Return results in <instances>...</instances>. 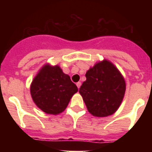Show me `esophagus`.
I'll use <instances>...</instances> for the list:
<instances>
[{"label": "esophagus", "mask_w": 152, "mask_h": 152, "mask_svg": "<svg viewBox=\"0 0 152 152\" xmlns=\"http://www.w3.org/2000/svg\"><path fill=\"white\" fill-rule=\"evenodd\" d=\"M76 85H77V88H80V85H81V83L80 82H77V83H76Z\"/></svg>", "instance_id": "34e87169"}]
</instances>
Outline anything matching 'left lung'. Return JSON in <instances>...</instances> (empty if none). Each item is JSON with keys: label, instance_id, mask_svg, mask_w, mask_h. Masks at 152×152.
<instances>
[{"label": "left lung", "instance_id": "left-lung-1", "mask_svg": "<svg viewBox=\"0 0 152 152\" xmlns=\"http://www.w3.org/2000/svg\"><path fill=\"white\" fill-rule=\"evenodd\" d=\"M86 80L79 89L88 112L96 117L110 116L121 105L126 80L110 61L103 59L86 72Z\"/></svg>", "mask_w": 152, "mask_h": 152}]
</instances>
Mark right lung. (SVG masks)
<instances>
[{
	"mask_svg": "<svg viewBox=\"0 0 152 152\" xmlns=\"http://www.w3.org/2000/svg\"><path fill=\"white\" fill-rule=\"evenodd\" d=\"M77 86L69 75L56 65L44 64L30 84L32 99L37 107L47 114L57 115L66 109Z\"/></svg>",
	"mask_w": 152,
	"mask_h": 152,
	"instance_id": "right-lung-1",
	"label": "right lung"
}]
</instances>
